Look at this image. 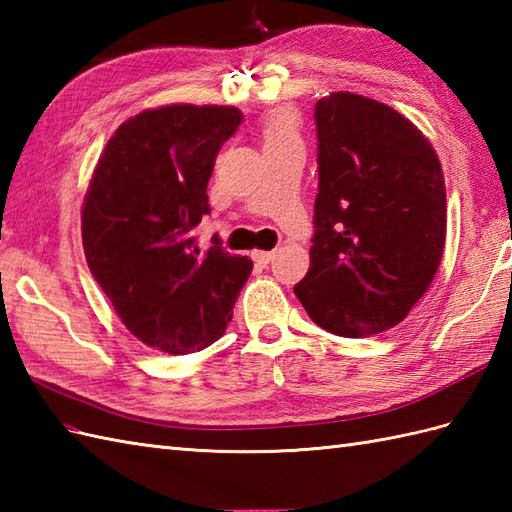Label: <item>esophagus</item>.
Wrapping results in <instances>:
<instances>
[{"instance_id": "34e87169", "label": "esophagus", "mask_w": 512, "mask_h": 512, "mask_svg": "<svg viewBox=\"0 0 512 512\" xmlns=\"http://www.w3.org/2000/svg\"><path fill=\"white\" fill-rule=\"evenodd\" d=\"M253 259H255L257 264L268 266V264L273 262V259H275V253H273V250H255V253H253Z\"/></svg>"}]
</instances>
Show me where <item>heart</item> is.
<instances>
[{"instance_id": "obj_1", "label": "heart", "mask_w": 512, "mask_h": 512, "mask_svg": "<svg viewBox=\"0 0 512 512\" xmlns=\"http://www.w3.org/2000/svg\"><path fill=\"white\" fill-rule=\"evenodd\" d=\"M264 149L299 143V116L292 110H275L259 123Z\"/></svg>"}]
</instances>
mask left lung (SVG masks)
<instances>
[{
	"mask_svg": "<svg viewBox=\"0 0 512 512\" xmlns=\"http://www.w3.org/2000/svg\"><path fill=\"white\" fill-rule=\"evenodd\" d=\"M314 118L319 193L310 270L295 295L319 328L361 339L398 325L438 273L442 165L409 118L367 96L332 92Z\"/></svg>",
	"mask_w": 512,
	"mask_h": 512,
	"instance_id": "8db88e82",
	"label": "left lung"
}]
</instances>
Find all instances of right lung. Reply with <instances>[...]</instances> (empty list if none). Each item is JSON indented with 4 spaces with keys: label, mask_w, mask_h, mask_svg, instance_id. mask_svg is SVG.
I'll return each instance as SVG.
<instances>
[{
    "label": "right lung",
    "mask_w": 512,
    "mask_h": 512,
    "mask_svg": "<svg viewBox=\"0 0 512 512\" xmlns=\"http://www.w3.org/2000/svg\"><path fill=\"white\" fill-rule=\"evenodd\" d=\"M242 112L233 105L173 103L116 129L96 162L81 209L94 279L138 341L191 354L224 334L248 257L200 250L193 228L209 213L206 184Z\"/></svg>",
    "instance_id": "obj_1"
}]
</instances>
